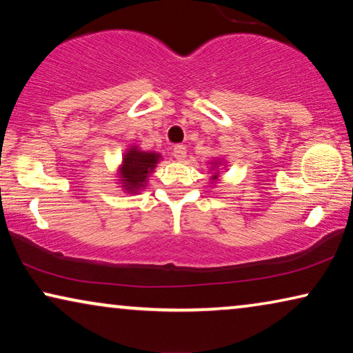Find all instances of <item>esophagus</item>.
Segmentation results:
<instances>
[{"mask_svg":"<svg viewBox=\"0 0 353 353\" xmlns=\"http://www.w3.org/2000/svg\"><path fill=\"white\" fill-rule=\"evenodd\" d=\"M173 157L176 159V161H185L186 157V148L183 146V144H176L175 148H173Z\"/></svg>","mask_w":353,"mask_h":353,"instance_id":"34e87169","label":"esophagus"}]
</instances>
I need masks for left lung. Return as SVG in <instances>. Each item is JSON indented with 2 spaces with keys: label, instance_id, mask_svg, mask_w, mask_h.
I'll return each mask as SVG.
<instances>
[{
  "label": "left lung",
  "instance_id": "1",
  "mask_svg": "<svg viewBox=\"0 0 353 353\" xmlns=\"http://www.w3.org/2000/svg\"><path fill=\"white\" fill-rule=\"evenodd\" d=\"M215 165H216V163H215ZM216 178H219V176H216V173H215V175L212 176V180H216Z\"/></svg>",
  "mask_w": 353,
  "mask_h": 353
}]
</instances>
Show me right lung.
<instances>
[{
	"instance_id": "add662e5",
	"label": "right lung",
	"mask_w": 353,
	"mask_h": 353,
	"mask_svg": "<svg viewBox=\"0 0 353 353\" xmlns=\"http://www.w3.org/2000/svg\"><path fill=\"white\" fill-rule=\"evenodd\" d=\"M161 156L156 152H143L137 146L128 149L120 165V181L125 191L139 192L146 186L149 173L156 168Z\"/></svg>"
}]
</instances>
